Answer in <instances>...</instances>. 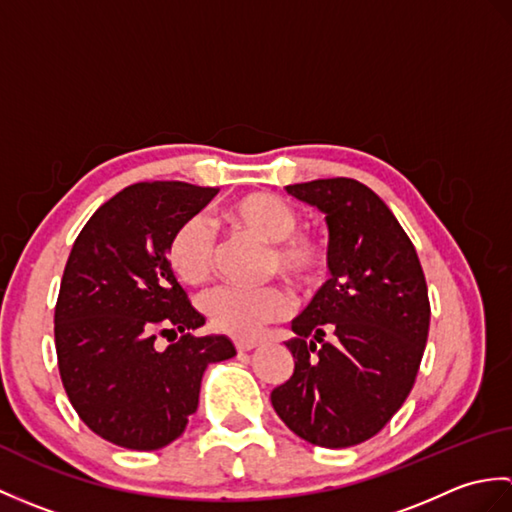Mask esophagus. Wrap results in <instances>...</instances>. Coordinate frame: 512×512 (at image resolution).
Returning <instances> with one entry per match:
<instances>
[{
  "label": "esophagus",
  "instance_id": "obj_1",
  "mask_svg": "<svg viewBox=\"0 0 512 512\" xmlns=\"http://www.w3.org/2000/svg\"><path fill=\"white\" fill-rule=\"evenodd\" d=\"M259 343L255 341V339H235V350L237 352H250V350H255Z\"/></svg>",
  "mask_w": 512,
  "mask_h": 512
}]
</instances>
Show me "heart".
Wrapping results in <instances>:
<instances>
[{"instance_id": "b5f03b06", "label": "heart", "mask_w": 512, "mask_h": 512, "mask_svg": "<svg viewBox=\"0 0 512 512\" xmlns=\"http://www.w3.org/2000/svg\"><path fill=\"white\" fill-rule=\"evenodd\" d=\"M224 222L239 233L270 244L268 273H281L292 284L312 290L330 270V246L317 233L297 231L295 206L273 193H246L222 211ZM215 237L204 217L182 220L167 242V264L184 286H202L215 270ZM202 310L215 330L248 339L264 325L284 319L290 295L284 286L262 288L220 286L202 297Z\"/></svg>"}]
</instances>
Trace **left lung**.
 <instances>
[{
	"mask_svg": "<svg viewBox=\"0 0 512 512\" xmlns=\"http://www.w3.org/2000/svg\"><path fill=\"white\" fill-rule=\"evenodd\" d=\"M325 213L330 279L292 321L295 372L270 394L310 444L343 449L385 427L416 383L429 334V292L411 239L378 195L352 178L290 184Z\"/></svg>",
	"mask_w": 512,
	"mask_h": 512,
	"instance_id": "obj_1",
	"label": "left lung"
}]
</instances>
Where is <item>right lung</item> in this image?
<instances>
[{"instance_id": "1", "label": "right lung", "mask_w": 512, "mask_h": 512, "mask_svg": "<svg viewBox=\"0 0 512 512\" xmlns=\"http://www.w3.org/2000/svg\"><path fill=\"white\" fill-rule=\"evenodd\" d=\"M217 189L138 182L99 206L76 237L54 308L65 394L103 440L156 451L182 436L211 363L235 356L204 325L167 264V242ZM158 335L173 340L165 351Z\"/></svg>"}]
</instances>
